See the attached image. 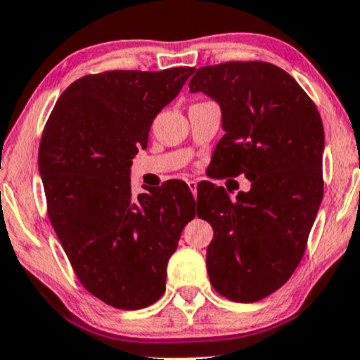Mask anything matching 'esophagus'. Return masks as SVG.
Listing matches in <instances>:
<instances>
[{
  "label": "esophagus",
  "instance_id": "1",
  "mask_svg": "<svg viewBox=\"0 0 360 360\" xmlns=\"http://www.w3.org/2000/svg\"><path fill=\"white\" fill-rule=\"evenodd\" d=\"M188 188L191 189L193 196H194V199H196L198 198V183H196V181H188Z\"/></svg>",
  "mask_w": 360,
  "mask_h": 360
}]
</instances>
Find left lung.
Returning <instances> with one entry per match:
<instances>
[{
    "instance_id": "1",
    "label": "left lung",
    "mask_w": 360,
    "mask_h": 360,
    "mask_svg": "<svg viewBox=\"0 0 360 360\" xmlns=\"http://www.w3.org/2000/svg\"><path fill=\"white\" fill-rule=\"evenodd\" d=\"M189 92L221 109L224 136L211 167L251 183L235 199L223 186L202 188L198 216L214 231L206 251L211 285L233 302H258L304 257L323 196L322 119L295 79L266 62L201 67Z\"/></svg>"
}]
</instances>
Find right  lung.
I'll list each match as a JSON object with an SVG mask.
<instances>
[{"label":"right lung","mask_w":360,"mask_h":360,"mask_svg":"<svg viewBox=\"0 0 360 360\" xmlns=\"http://www.w3.org/2000/svg\"><path fill=\"white\" fill-rule=\"evenodd\" d=\"M194 68L82 77L60 95L38 169L49 216L80 283L107 305L139 310L166 290V268L198 201L183 181L134 196L131 166L155 115Z\"/></svg>","instance_id":"obj_1"}]
</instances>
